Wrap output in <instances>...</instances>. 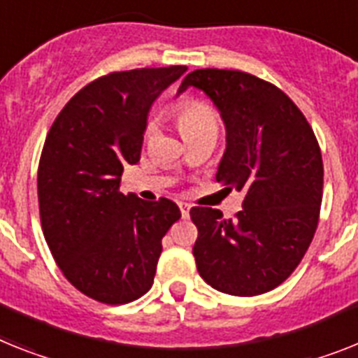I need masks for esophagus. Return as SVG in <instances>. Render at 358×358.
<instances>
[{"label":"esophagus","mask_w":358,"mask_h":358,"mask_svg":"<svg viewBox=\"0 0 358 358\" xmlns=\"http://www.w3.org/2000/svg\"><path fill=\"white\" fill-rule=\"evenodd\" d=\"M178 206H180V211H182V216H184V218L185 216H189V209H191V206H189L187 202H180Z\"/></svg>","instance_id":"esophagus-1"}]
</instances>
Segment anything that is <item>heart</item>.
I'll use <instances>...</instances> for the list:
<instances>
[{
  "label": "heart",
  "mask_w": 358,
  "mask_h": 358,
  "mask_svg": "<svg viewBox=\"0 0 358 358\" xmlns=\"http://www.w3.org/2000/svg\"><path fill=\"white\" fill-rule=\"evenodd\" d=\"M173 116L184 140L198 136V134H215L216 136L218 133V123H220L218 113L203 100H196V98L182 100L174 105ZM151 136L152 127H147L145 140H149Z\"/></svg>",
  "instance_id": "b5f03b06"
}]
</instances>
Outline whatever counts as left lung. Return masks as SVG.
I'll return each instance as SVG.
<instances>
[{
    "instance_id": "obj_1",
    "label": "left lung",
    "mask_w": 358,
    "mask_h": 358,
    "mask_svg": "<svg viewBox=\"0 0 358 358\" xmlns=\"http://www.w3.org/2000/svg\"><path fill=\"white\" fill-rule=\"evenodd\" d=\"M196 87L220 110L227 147L216 182L244 191L242 211L193 207L196 269L215 289L255 296L295 271L315 236L324 165L302 110L273 83L242 71L198 69L178 92Z\"/></svg>"
}]
</instances>
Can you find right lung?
Masks as SVG:
<instances>
[{
	"label": "right lung",
	"mask_w": 358,
	"mask_h": 358,
	"mask_svg": "<svg viewBox=\"0 0 358 358\" xmlns=\"http://www.w3.org/2000/svg\"><path fill=\"white\" fill-rule=\"evenodd\" d=\"M187 67L110 72L72 96L45 138L38 167L41 227L72 286L103 304L151 289L162 238L180 220L169 198L120 191L125 165L140 162L147 114Z\"/></svg>",
	"instance_id": "add662e5"
}]
</instances>
